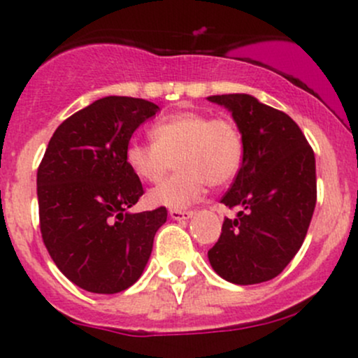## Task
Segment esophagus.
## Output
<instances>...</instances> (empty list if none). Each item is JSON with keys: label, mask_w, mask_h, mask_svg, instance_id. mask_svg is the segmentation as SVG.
Segmentation results:
<instances>
[{"label": "esophagus", "mask_w": 358, "mask_h": 358, "mask_svg": "<svg viewBox=\"0 0 358 358\" xmlns=\"http://www.w3.org/2000/svg\"><path fill=\"white\" fill-rule=\"evenodd\" d=\"M193 215L192 210H170V217L173 220H185V219H190Z\"/></svg>", "instance_id": "esophagus-1"}]
</instances>
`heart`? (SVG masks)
I'll return each mask as SVG.
<instances>
[{
    "instance_id": "obj_1",
    "label": "heart",
    "mask_w": 358,
    "mask_h": 358,
    "mask_svg": "<svg viewBox=\"0 0 358 358\" xmlns=\"http://www.w3.org/2000/svg\"><path fill=\"white\" fill-rule=\"evenodd\" d=\"M153 143L131 141L126 163L143 182L156 183L173 166L178 171L148 193L153 207H188L212 188L231 183L244 159V139L229 116L205 110H180L163 117L150 131Z\"/></svg>"
}]
</instances>
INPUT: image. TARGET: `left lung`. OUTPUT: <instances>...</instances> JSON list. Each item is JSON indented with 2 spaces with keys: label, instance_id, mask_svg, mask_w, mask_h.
<instances>
[{
  "label": "left lung",
  "instance_id": "left-lung-1",
  "mask_svg": "<svg viewBox=\"0 0 358 358\" xmlns=\"http://www.w3.org/2000/svg\"><path fill=\"white\" fill-rule=\"evenodd\" d=\"M232 113L244 159L220 202L239 207L208 250L213 271L234 285H257L282 273L305 241L316 205L313 148L286 113L249 94L210 96Z\"/></svg>",
  "mask_w": 358,
  "mask_h": 358
}]
</instances>
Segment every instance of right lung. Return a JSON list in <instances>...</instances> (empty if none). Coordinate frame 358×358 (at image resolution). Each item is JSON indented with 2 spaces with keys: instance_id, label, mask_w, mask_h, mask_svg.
<instances>
[{
  "instance_id": "right-lung-1",
  "label": "right lung",
  "mask_w": 358,
  "mask_h": 358,
  "mask_svg": "<svg viewBox=\"0 0 358 358\" xmlns=\"http://www.w3.org/2000/svg\"><path fill=\"white\" fill-rule=\"evenodd\" d=\"M158 110L136 97H102L57 127L36 171L45 248L65 278L90 293L133 286L166 222L165 207L127 213L145 190L126 148Z\"/></svg>"
}]
</instances>
